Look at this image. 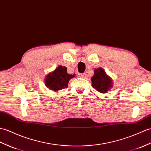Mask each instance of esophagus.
I'll use <instances>...</instances> for the list:
<instances>
[{
	"label": "esophagus",
	"instance_id": "obj_1",
	"mask_svg": "<svg viewBox=\"0 0 151 151\" xmlns=\"http://www.w3.org/2000/svg\"><path fill=\"white\" fill-rule=\"evenodd\" d=\"M85 75H86L85 73H78V76L80 77V78H83V77L85 76Z\"/></svg>",
	"mask_w": 151,
	"mask_h": 151
}]
</instances>
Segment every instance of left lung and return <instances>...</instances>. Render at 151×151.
I'll return each instance as SVG.
<instances>
[{"mask_svg": "<svg viewBox=\"0 0 151 151\" xmlns=\"http://www.w3.org/2000/svg\"><path fill=\"white\" fill-rule=\"evenodd\" d=\"M94 74L91 78L93 88L100 93H107L113 87V81L111 77L101 68L94 69Z\"/></svg>", "mask_w": 151, "mask_h": 151, "instance_id": "left-lung-1", "label": "left lung"}]
</instances>
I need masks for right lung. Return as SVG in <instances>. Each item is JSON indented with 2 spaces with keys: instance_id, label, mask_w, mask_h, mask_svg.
<instances>
[{
  "instance_id": "1",
  "label": "right lung",
  "mask_w": 151,
  "mask_h": 151,
  "mask_svg": "<svg viewBox=\"0 0 151 151\" xmlns=\"http://www.w3.org/2000/svg\"><path fill=\"white\" fill-rule=\"evenodd\" d=\"M75 75L68 74L67 68L59 65L54 71L49 73L45 76V84L48 89L58 91L67 88L69 80L75 77Z\"/></svg>"
}]
</instances>
